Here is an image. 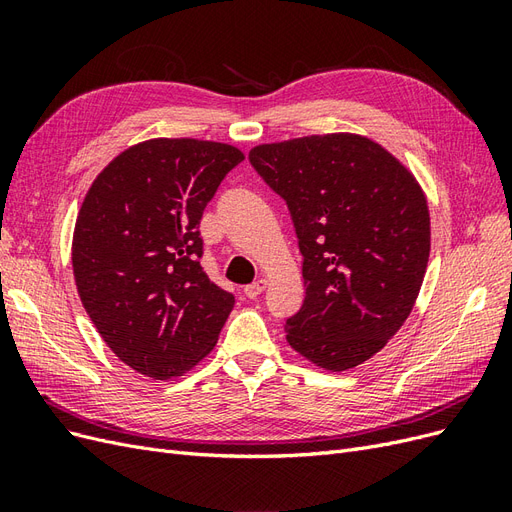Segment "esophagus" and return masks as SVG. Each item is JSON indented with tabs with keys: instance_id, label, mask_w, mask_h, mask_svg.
<instances>
[{
	"instance_id": "obj_1",
	"label": "esophagus",
	"mask_w": 512,
	"mask_h": 512,
	"mask_svg": "<svg viewBox=\"0 0 512 512\" xmlns=\"http://www.w3.org/2000/svg\"><path fill=\"white\" fill-rule=\"evenodd\" d=\"M267 288V282L265 280H256V282H252V284H247L245 288H243V294L247 299H256V297H260L262 294V290Z\"/></svg>"
}]
</instances>
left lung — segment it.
Here are the masks:
<instances>
[{"mask_svg":"<svg viewBox=\"0 0 512 512\" xmlns=\"http://www.w3.org/2000/svg\"><path fill=\"white\" fill-rule=\"evenodd\" d=\"M250 164L290 211L305 299L288 344L344 371L371 359L412 312L429 260V209L412 173L365 136L258 145Z\"/></svg>","mask_w":512,"mask_h":512,"instance_id":"8db88e82","label":"left lung"}]
</instances>
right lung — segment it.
Returning <instances> with one entry per match:
<instances>
[{
	"instance_id": "add662e5",
	"label": "right lung",
	"mask_w": 512,
	"mask_h": 512,
	"mask_svg": "<svg viewBox=\"0 0 512 512\" xmlns=\"http://www.w3.org/2000/svg\"><path fill=\"white\" fill-rule=\"evenodd\" d=\"M243 153L196 138L134 145L91 183L74 226L83 307L119 359L168 380L218 342L235 297L200 267V218Z\"/></svg>"
}]
</instances>
